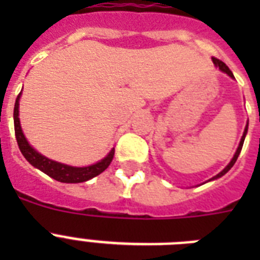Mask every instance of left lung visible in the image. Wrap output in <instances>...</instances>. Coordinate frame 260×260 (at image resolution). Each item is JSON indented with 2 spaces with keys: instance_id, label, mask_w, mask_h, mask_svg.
I'll use <instances>...</instances> for the list:
<instances>
[{
  "instance_id": "1",
  "label": "left lung",
  "mask_w": 260,
  "mask_h": 260,
  "mask_svg": "<svg viewBox=\"0 0 260 260\" xmlns=\"http://www.w3.org/2000/svg\"><path fill=\"white\" fill-rule=\"evenodd\" d=\"M212 60H213L214 66L217 67L218 70L222 71V73H225L226 75H230L231 78H235L234 74H232V71H231L230 69H228V66H226L225 63L221 62V60H218V59H216V58H212ZM247 131H248V121H247V125H246V128H244V132H243V136H242V139H240V143H239V147H238V150H236V152H235L234 158L231 159V162L228 163V165H226V167H225V169H224V170L220 171V173H218L217 175H214L213 178H210L209 181H214V179H217V178H221L222 175H224V174H226V173H228V171L231 170V169H232V166H234L235 162L238 160L239 154H240V151H242V148H243V143H244V139H246Z\"/></svg>"
}]
</instances>
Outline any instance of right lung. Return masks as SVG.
Segmentation results:
<instances>
[{
  "label": "right lung",
  "instance_id": "add662e5",
  "mask_svg": "<svg viewBox=\"0 0 260 260\" xmlns=\"http://www.w3.org/2000/svg\"><path fill=\"white\" fill-rule=\"evenodd\" d=\"M20 97L21 93L18 94L16 98V104H14V112H13V120H14V134H16V140H17L18 148L24 155V158L32 165L34 167L39 169L48 177L54 178L55 181L63 182V183H81V182H86L91 178L97 177L98 174L105 171L108 166L112 162L114 155V148L109 151V154L106 155L105 158L98 160L94 165L85 167H75L69 166L64 163L55 162L52 159L47 158L44 155L35 150L34 147L30 146L28 140H26L25 135L22 132L21 125H20V117H18V105H20Z\"/></svg>",
  "mask_w": 260,
  "mask_h": 260
}]
</instances>
